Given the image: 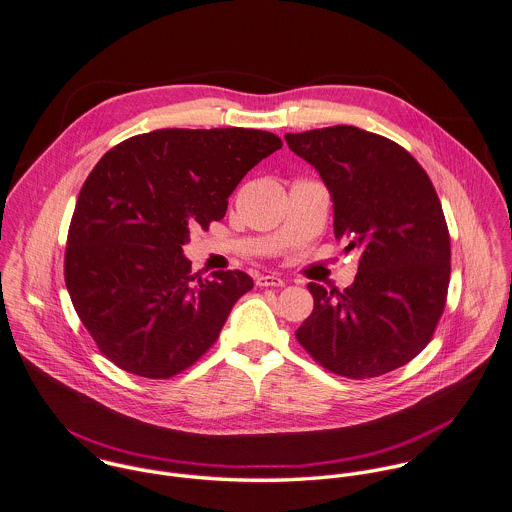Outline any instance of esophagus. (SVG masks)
I'll list each match as a JSON object with an SVG mask.
<instances>
[{
	"instance_id": "1",
	"label": "esophagus",
	"mask_w": 512,
	"mask_h": 512,
	"mask_svg": "<svg viewBox=\"0 0 512 512\" xmlns=\"http://www.w3.org/2000/svg\"><path fill=\"white\" fill-rule=\"evenodd\" d=\"M259 287H283L285 281L279 275H261L257 277Z\"/></svg>"
}]
</instances>
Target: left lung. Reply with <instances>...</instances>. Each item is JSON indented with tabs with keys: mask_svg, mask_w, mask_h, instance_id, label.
<instances>
[{
	"mask_svg": "<svg viewBox=\"0 0 512 512\" xmlns=\"http://www.w3.org/2000/svg\"><path fill=\"white\" fill-rule=\"evenodd\" d=\"M324 182L334 237L358 249V275L342 293L308 283L312 314L297 330L334 374L374 378L415 358L445 307L451 245L431 180L400 144L356 126L285 134Z\"/></svg>",
	"mask_w": 512,
	"mask_h": 512,
	"instance_id": "8db88e82",
	"label": "left lung"
}]
</instances>
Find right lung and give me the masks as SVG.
I'll return each instance as SVG.
<instances>
[{"label":"right lung","mask_w":512,"mask_h":512,"mask_svg":"<svg viewBox=\"0 0 512 512\" xmlns=\"http://www.w3.org/2000/svg\"><path fill=\"white\" fill-rule=\"evenodd\" d=\"M281 146L253 128H164L114 146L89 174L69 227L65 283L118 368L170 378L217 340L253 279H196L182 245L192 227L221 219L243 176Z\"/></svg>","instance_id":"obj_1"}]
</instances>
